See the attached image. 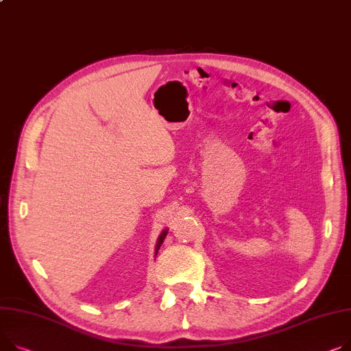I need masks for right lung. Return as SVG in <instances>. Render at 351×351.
<instances>
[{"mask_svg":"<svg viewBox=\"0 0 351 351\" xmlns=\"http://www.w3.org/2000/svg\"><path fill=\"white\" fill-rule=\"evenodd\" d=\"M167 234H168V228L163 230V231L160 232V234H159V237H158V240H156V245H155V255L158 254V251H159V248H160V245H162L163 240H165Z\"/></svg>","mask_w":351,"mask_h":351,"instance_id":"1","label":"right lung"}]
</instances>
